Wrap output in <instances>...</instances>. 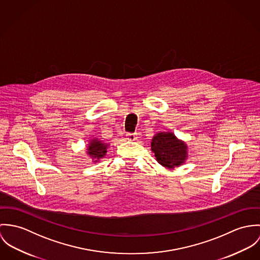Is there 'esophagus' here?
Returning <instances> with one entry per match:
<instances>
[{
	"label": "esophagus",
	"instance_id": "1",
	"mask_svg": "<svg viewBox=\"0 0 260 260\" xmlns=\"http://www.w3.org/2000/svg\"><path fill=\"white\" fill-rule=\"evenodd\" d=\"M137 139H138L137 134H127L126 135V140L128 142H135V141H137Z\"/></svg>",
	"mask_w": 260,
	"mask_h": 260
}]
</instances>
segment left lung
<instances>
[{
	"label": "left lung",
	"mask_w": 260,
	"mask_h": 260,
	"mask_svg": "<svg viewBox=\"0 0 260 260\" xmlns=\"http://www.w3.org/2000/svg\"><path fill=\"white\" fill-rule=\"evenodd\" d=\"M156 161L166 169L172 170L182 166L188 157V146L171 132L156 133L150 143Z\"/></svg>",
	"instance_id": "8db88e82"
}]
</instances>
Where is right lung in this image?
<instances>
[{"label": "right lung", "mask_w": 260, "mask_h": 260, "mask_svg": "<svg viewBox=\"0 0 260 260\" xmlns=\"http://www.w3.org/2000/svg\"><path fill=\"white\" fill-rule=\"evenodd\" d=\"M108 147H110V144H107L98 138H92L87 143L86 153L89 159H91L92 164H96L106 156Z\"/></svg>", "instance_id": "obj_1"}]
</instances>
